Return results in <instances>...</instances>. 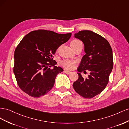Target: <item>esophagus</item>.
Here are the masks:
<instances>
[{
	"label": "esophagus",
	"instance_id": "34e87169",
	"mask_svg": "<svg viewBox=\"0 0 129 129\" xmlns=\"http://www.w3.org/2000/svg\"><path fill=\"white\" fill-rule=\"evenodd\" d=\"M64 72L66 73V74H67V75L70 74V73H71V71H68V70H65V71H64Z\"/></svg>",
	"mask_w": 129,
	"mask_h": 129
}]
</instances>
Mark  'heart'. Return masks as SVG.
Masks as SVG:
<instances>
[{
  "label": "heart",
  "instance_id": "1",
  "mask_svg": "<svg viewBox=\"0 0 129 129\" xmlns=\"http://www.w3.org/2000/svg\"><path fill=\"white\" fill-rule=\"evenodd\" d=\"M82 44L80 40H73L70 43V45H77L78 44ZM75 61H72L69 59H64L61 62V64L62 67L67 69H72L74 67V66L76 64Z\"/></svg>",
  "mask_w": 129,
  "mask_h": 129
}]
</instances>
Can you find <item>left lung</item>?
I'll return each instance as SVG.
<instances>
[{
	"mask_svg": "<svg viewBox=\"0 0 129 129\" xmlns=\"http://www.w3.org/2000/svg\"><path fill=\"white\" fill-rule=\"evenodd\" d=\"M74 37L84 44V55L77 68L78 79L73 84V89L81 96L91 98L101 93L109 82L113 68L112 50L108 40L91 31H81ZM90 71L88 78L84 79L80 73Z\"/></svg>",
	"mask_w": 129,
	"mask_h": 129,
	"instance_id": "left-lung-1",
	"label": "left lung"
}]
</instances>
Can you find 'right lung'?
Instances as JSON below:
<instances>
[{"mask_svg":"<svg viewBox=\"0 0 129 129\" xmlns=\"http://www.w3.org/2000/svg\"><path fill=\"white\" fill-rule=\"evenodd\" d=\"M71 36V33L39 30L30 32L21 40L14 51L13 72L24 92L39 97L52 89L57 75L64 70L56 66L52 56Z\"/></svg>","mask_w":129,"mask_h":129,"instance_id":"add662e5","label":"right lung"}]
</instances>
